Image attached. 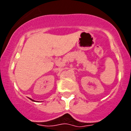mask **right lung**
Wrapping results in <instances>:
<instances>
[{
	"label": "right lung",
	"instance_id": "right-lung-1",
	"mask_svg": "<svg viewBox=\"0 0 131 131\" xmlns=\"http://www.w3.org/2000/svg\"><path fill=\"white\" fill-rule=\"evenodd\" d=\"M30 100H31V101H34V100H31V99H30Z\"/></svg>",
	"mask_w": 131,
	"mask_h": 131
}]
</instances>
